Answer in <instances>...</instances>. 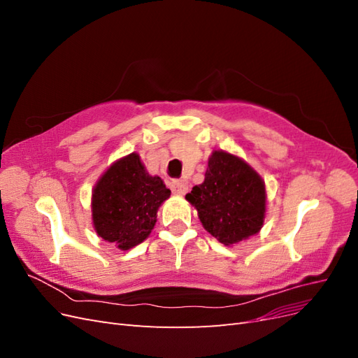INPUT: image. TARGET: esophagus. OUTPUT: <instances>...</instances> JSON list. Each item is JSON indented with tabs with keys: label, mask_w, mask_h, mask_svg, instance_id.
Masks as SVG:
<instances>
[{
	"label": "esophagus",
	"mask_w": 358,
	"mask_h": 358,
	"mask_svg": "<svg viewBox=\"0 0 358 358\" xmlns=\"http://www.w3.org/2000/svg\"><path fill=\"white\" fill-rule=\"evenodd\" d=\"M171 191L175 194H185L188 191V182L185 179H178V180H173L171 182Z\"/></svg>",
	"instance_id": "esophagus-1"
}]
</instances>
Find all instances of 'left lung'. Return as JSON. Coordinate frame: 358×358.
<instances>
[{"label":"left lung","instance_id":"obj_1","mask_svg":"<svg viewBox=\"0 0 358 358\" xmlns=\"http://www.w3.org/2000/svg\"><path fill=\"white\" fill-rule=\"evenodd\" d=\"M185 199L197 209L204 230L225 246L257 234L264 222V180L242 158L224 150H213L204 182Z\"/></svg>","mask_w":358,"mask_h":358}]
</instances>
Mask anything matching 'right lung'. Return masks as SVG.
Segmentation results:
<instances>
[{
  "label": "right lung",
  "mask_w": 358,
  "mask_h": 358,
  "mask_svg": "<svg viewBox=\"0 0 358 358\" xmlns=\"http://www.w3.org/2000/svg\"><path fill=\"white\" fill-rule=\"evenodd\" d=\"M170 197L159 176H150L133 152L104 171L92 191V222L101 239L127 251L152 231L159 206Z\"/></svg>",
  "instance_id": "add662e5"
}]
</instances>
